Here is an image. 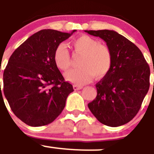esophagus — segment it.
I'll list each match as a JSON object with an SVG mask.
<instances>
[{
    "instance_id": "34e87169",
    "label": "esophagus",
    "mask_w": 154,
    "mask_h": 154,
    "mask_svg": "<svg viewBox=\"0 0 154 154\" xmlns=\"http://www.w3.org/2000/svg\"><path fill=\"white\" fill-rule=\"evenodd\" d=\"M83 87L82 86H77V85H73V89L75 91H77V90H81V89H82Z\"/></svg>"
}]
</instances>
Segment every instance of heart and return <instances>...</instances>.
Listing matches in <instances>:
<instances>
[{"mask_svg": "<svg viewBox=\"0 0 154 154\" xmlns=\"http://www.w3.org/2000/svg\"><path fill=\"white\" fill-rule=\"evenodd\" d=\"M70 45L81 57L77 63L79 67L70 69L65 74L69 81L81 85L89 82L93 77L100 79L108 73L112 66V56L106 45L98 43L96 39L85 35L73 39ZM53 60L61 70L69 67V55L63 44L56 48Z\"/></svg>", "mask_w": 154, "mask_h": 154, "instance_id": "obj_1", "label": "heart"}]
</instances>
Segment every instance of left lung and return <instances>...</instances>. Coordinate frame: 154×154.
Masks as SVG:
<instances>
[{"label": "left lung", "instance_id": "obj_1", "mask_svg": "<svg viewBox=\"0 0 154 154\" xmlns=\"http://www.w3.org/2000/svg\"><path fill=\"white\" fill-rule=\"evenodd\" d=\"M85 32L104 40L112 56L110 69L96 84L97 97L88 104V108L104 125H125L138 113L149 91V65L140 49L115 31Z\"/></svg>", "mask_w": 154, "mask_h": 154}]
</instances>
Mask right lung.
Segmentation results:
<instances>
[{"label":"right lung","instance_id":"1","mask_svg":"<svg viewBox=\"0 0 154 154\" xmlns=\"http://www.w3.org/2000/svg\"><path fill=\"white\" fill-rule=\"evenodd\" d=\"M75 31L41 30L11 56L4 71V94L14 114L25 124L35 127L48 125L63 110L73 88L64 81L53 54Z\"/></svg>","mask_w":154,"mask_h":154}]
</instances>
